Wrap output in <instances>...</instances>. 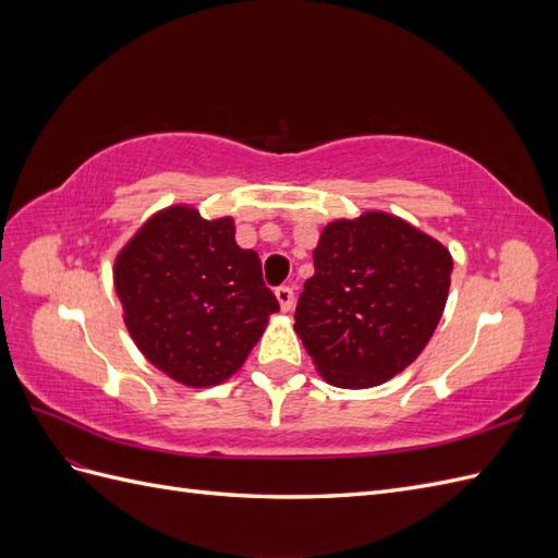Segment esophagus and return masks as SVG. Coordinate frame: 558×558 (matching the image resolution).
<instances>
[{
    "label": "esophagus",
    "mask_w": 558,
    "mask_h": 558,
    "mask_svg": "<svg viewBox=\"0 0 558 558\" xmlns=\"http://www.w3.org/2000/svg\"><path fill=\"white\" fill-rule=\"evenodd\" d=\"M279 305H281V312H291L293 305H295V293L291 286H279V289L275 291Z\"/></svg>",
    "instance_id": "1"
}]
</instances>
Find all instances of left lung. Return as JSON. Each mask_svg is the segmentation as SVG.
<instances>
[{
  "label": "left lung",
  "mask_w": 558,
  "mask_h": 558,
  "mask_svg": "<svg viewBox=\"0 0 558 558\" xmlns=\"http://www.w3.org/2000/svg\"><path fill=\"white\" fill-rule=\"evenodd\" d=\"M451 267L440 242L391 214L326 226L295 310V332L324 379L369 388L402 373L445 312Z\"/></svg>",
  "instance_id": "left-lung-1"
}]
</instances>
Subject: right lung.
<instances>
[{
    "mask_svg": "<svg viewBox=\"0 0 558 558\" xmlns=\"http://www.w3.org/2000/svg\"><path fill=\"white\" fill-rule=\"evenodd\" d=\"M113 283L134 344L195 388L238 373L279 312L258 253L234 242L232 218L205 221L191 207L146 221L118 253Z\"/></svg>",
    "mask_w": 558,
    "mask_h": 558,
    "instance_id": "add662e5",
    "label": "right lung"
}]
</instances>
